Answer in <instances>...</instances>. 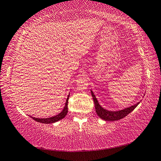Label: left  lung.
Instances as JSON below:
<instances>
[{"label":"left lung","mask_w":161,"mask_h":161,"mask_svg":"<svg viewBox=\"0 0 161 161\" xmlns=\"http://www.w3.org/2000/svg\"><path fill=\"white\" fill-rule=\"evenodd\" d=\"M91 94L92 96L93 97L94 105H95V109H96V112L97 115L99 116L101 119L103 120H105V121H117V120H120L121 119L124 118L125 116H126L128 114L131 112L133 110H134V108L137 107V106L139 104L140 102H138L136 104L131 106V107H128L126 108H124L122 110L119 111H108L103 108L102 106H101L98 100L97 99L96 97L94 94V92L91 90Z\"/></svg>","instance_id":"1"}]
</instances>
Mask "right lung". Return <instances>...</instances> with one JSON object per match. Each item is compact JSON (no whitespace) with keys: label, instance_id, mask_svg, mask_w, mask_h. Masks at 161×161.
<instances>
[{"label":"right lung","instance_id":"obj_1","mask_svg":"<svg viewBox=\"0 0 161 161\" xmlns=\"http://www.w3.org/2000/svg\"><path fill=\"white\" fill-rule=\"evenodd\" d=\"M69 94L68 95V97L67 98L66 100V103H65V106L60 113L58 114V115L53 116V117H50V118H46V119H38V118H35V117H32V119H33L35 121H36L37 122H40V123H43V124H52V123H54V122H57L59 121V120L62 119L64 118L65 116L67 115V114L68 112V108H67V104H68V99H69Z\"/></svg>","mask_w":161,"mask_h":161}]
</instances>
